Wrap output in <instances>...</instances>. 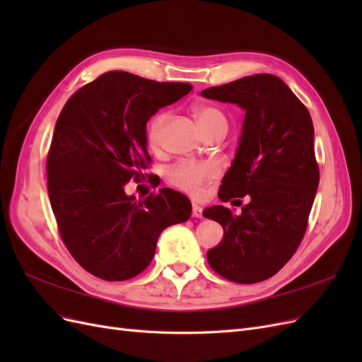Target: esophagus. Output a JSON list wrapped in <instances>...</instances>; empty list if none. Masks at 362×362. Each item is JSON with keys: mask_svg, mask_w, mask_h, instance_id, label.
Segmentation results:
<instances>
[{"mask_svg": "<svg viewBox=\"0 0 362 362\" xmlns=\"http://www.w3.org/2000/svg\"><path fill=\"white\" fill-rule=\"evenodd\" d=\"M192 216L193 217H202V206L198 204H193L192 206Z\"/></svg>", "mask_w": 362, "mask_h": 362, "instance_id": "1", "label": "esophagus"}]
</instances>
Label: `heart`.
Here are the masks:
<instances>
[{
  "mask_svg": "<svg viewBox=\"0 0 362 362\" xmlns=\"http://www.w3.org/2000/svg\"><path fill=\"white\" fill-rule=\"evenodd\" d=\"M194 117L198 120V125L202 129L204 134L216 128H228L226 116L216 107H210V105L196 107ZM168 120H169V115L161 113L151 122L149 131H148V140L152 146L160 145ZM216 175H217V170L213 166L184 161L169 170V180L173 185H177V187L182 190L199 193L202 185L206 181H211Z\"/></svg>",
  "mask_w": 362,
  "mask_h": 362,
  "instance_id": "1",
  "label": "heart"
}]
</instances>
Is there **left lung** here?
<instances>
[{
    "mask_svg": "<svg viewBox=\"0 0 362 362\" xmlns=\"http://www.w3.org/2000/svg\"><path fill=\"white\" fill-rule=\"evenodd\" d=\"M201 95L246 112L218 199L247 196L249 202L240 214L223 205L205 208L204 216L223 228L222 242L206 252L208 264L233 282H261L282 269L305 234L319 187L313 120L290 87L270 74Z\"/></svg>",
    "mask_w": 362,
    "mask_h": 362,
    "instance_id": "left-lung-1",
    "label": "left lung"
}]
</instances>
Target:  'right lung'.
I'll use <instances>...</instances> for the list:
<instances>
[{
  "label": "right lung",
  "instance_id": "right-lung-1",
  "mask_svg": "<svg viewBox=\"0 0 362 362\" xmlns=\"http://www.w3.org/2000/svg\"><path fill=\"white\" fill-rule=\"evenodd\" d=\"M190 90L187 83L110 71L63 107L48 152V194L64 245L92 275L134 278L154 258L164 229L189 221L187 196L160 189L136 199L125 193V184L144 178L151 161L148 120Z\"/></svg>",
  "mask_w": 362,
  "mask_h": 362
}]
</instances>
